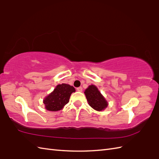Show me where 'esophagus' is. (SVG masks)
<instances>
[{"label": "esophagus", "mask_w": 159, "mask_h": 159, "mask_svg": "<svg viewBox=\"0 0 159 159\" xmlns=\"http://www.w3.org/2000/svg\"><path fill=\"white\" fill-rule=\"evenodd\" d=\"M76 90L78 91V92H82L83 88L81 87H78V88H76Z\"/></svg>", "instance_id": "obj_1"}]
</instances>
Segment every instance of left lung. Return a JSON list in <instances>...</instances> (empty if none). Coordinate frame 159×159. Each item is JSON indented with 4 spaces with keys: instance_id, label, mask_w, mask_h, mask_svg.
Returning <instances> with one entry per match:
<instances>
[{
    "instance_id": "left-lung-1",
    "label": "left lung",
    "mask_w": 159,
    "mask_h": 159,
    "mask_svg": "<svg viewBox=\"0 0 159 159\" xmlns=\"http://www.w3.org/2000/svg\"><path fill=\"white\" fill-rule=\"evenodd\" d=\"M84 93L86 96L89 105L94 110L102 111L109 105L105 98L102 96L96 85H89L85 90Z\"/></svg>"
}]
</instances>
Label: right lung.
<instances>
[{"instance_id": "right-lung-1", "label": "right lung", "mask_w": 159, "mask_h": 159, "mask_svg": "<svg viewBox=\"0 0 159 159\" xmlns=\"http://www.w3.org/2000/svg\"><path fill=\"white\" fill-rule=\"evenodd\" d=\"M75 92L74 87L68 84L62 83L57 85L52 92L43 100L45 109L50 111L61 110L69 102L71 94Z\"/></svg>"}]
</instances>
